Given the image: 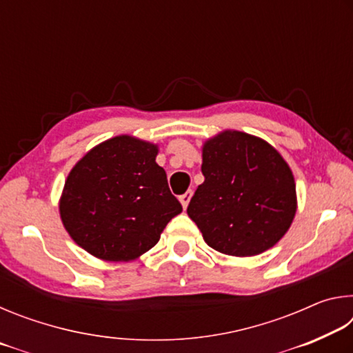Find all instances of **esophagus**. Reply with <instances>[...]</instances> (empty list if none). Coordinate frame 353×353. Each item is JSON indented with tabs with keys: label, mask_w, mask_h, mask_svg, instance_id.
I'll list each match as a JSON object with an SVG mask.
<instances>
[{
	"label": "esophagus",
	"mask_w": 353,
	"mask_h": 353,
	"mask_svg": "<svg viewBox=\"0 0 353 353\" xmlns=\"http://www.w3.org/2000/svg\"><path fill=\"white\" fill-rule=\"evenodd\" d=\"M191 194H193V191L188 190L187 193H183V194L181 196V198H179V199H181V204H182V207H183V208H187L188 202H190V199H191Z\"/></svg>",
	"instance_id": "34e87169"
}]
</instances>
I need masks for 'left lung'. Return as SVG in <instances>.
Here are the masks:
<instances>
[{"label": "left lung", "mask_w": 353, "mask_h": 353, "mask_svg": "<svg viewBox=\"0 0 353 353\" xmlns=\"http://www.w3.org/2000/svg\"><path fill=\"white\" fill-rule=\"evenodd\" d=\"M201 183L187 213L208 246L235 256L272 248L296 214L290 166L261 139L224 130L202 149Z\"/></svg>", "instance_id": "left-lung-1"}]
</instances>
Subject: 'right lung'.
Here are the masks:
<instances>
[{"label": "right lung", "mask_w": 353, "mask_h": 353, "mask_svg": "<svg viewBox=\"0 0 353 353\" xmlns=\"http://www.w3.org/2000/svg\"><path fill=\"white\" fill-rule=\"evenodd\" d=\"M155 155L152 143L119 135L93 148L71 170L59 210L70 236L88 254L134 260L154 248L182 212Z\"/></svg>", "instance_id": "right-lung-1"}]
</instances>
